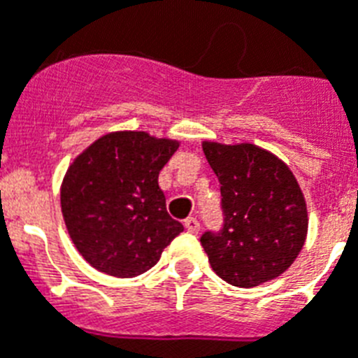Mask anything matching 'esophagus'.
<instances>
[{
  "mask_svg": "<svg viewBox=\"0 0 358 358\" xmlns=\"http://www.w3.org/2000/svg\"><path fill=\"white\" fill-rule=\"evenodd\" d=\"M185 229L188 230V232H192V234H197L201 229L199 221H197L196 217H188V220H185Z\"/></svg>",
  "mask_w": 358,
  "mask_h": 358,
  "instance_id": "obj_1",
  "label": "esophagus"
}]
</instances>
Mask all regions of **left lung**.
Instances as JSON below:
<instances>
[{"label": "left lung", "instance_id": "left-lung-1", "mask_svg": "<svg viewBox=\"0 0 358 358\" xmlns=\"http://www.w3.org/2000/svg\"><path fill=\"white\" fill-rule=\"evenodd\" d=\"M221 185L223 225L201 245L214 273L236 287H256L285 273L307 234L303 194L285 162L254 144L203 143Z\"/></svg>", "mask_w": 358, "mask_h": 358}]
</instances>
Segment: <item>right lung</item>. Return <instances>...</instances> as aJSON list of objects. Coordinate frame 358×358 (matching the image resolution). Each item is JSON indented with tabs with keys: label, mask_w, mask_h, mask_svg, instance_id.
Here are the masks:
<instances>
[{
	"label": "right lung",
	"mask_w": 358,
	"mask_h": 358,
	"mask_svg": "<svg viewBox=\"0 0 358 358\" xmlns=\"http://www.w3.org/2000/svg\"><path fill=\"white\" fill-rule=\"evenodd\" d=\"M179 143L115 131L80 153L62 182V214L78 252L117 278L146 273L182 232L166 212L159 172Z\"/></svg>",
	"instance_id": "add662e5"
}]
</instances>
